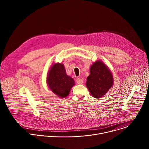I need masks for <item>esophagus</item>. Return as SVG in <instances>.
Segmentation results:
<instances>
[{"instance_id": "1", "label": "esophagus", "mask_w": 149, "mask_h": 149, "mask_svg": "<svg viewBox=\"0 0 149 149\" xmlns=\"http://www.w3.org/2000/svg\"><path fill=\"white\" fill-rule=\"evenodd\" d=\"M76 82H77V84H81L83 82V79L81 78H77L76 79Z\"/></svg>"}]
</instances>
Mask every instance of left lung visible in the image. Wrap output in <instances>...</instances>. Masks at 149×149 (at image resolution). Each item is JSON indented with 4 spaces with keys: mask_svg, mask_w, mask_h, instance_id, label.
<instances>
[{
    "mask_svg": "<svg viewBox=\"0 0 149 149\" xmlns=\"http://www.w3.org/2000/svg\"><path fill=\"white\" fill-rule=\"evenodd\" d=\"M90 74L87 77L86 86L94 98H101L112 87L114 80L109 67L98 60L90 67Z\"/></svg>",
    "mask_w": 149,
    "mask_h": 149,
    "instance_id": "8db88e82",
    "label": "left lung"
}]
</instances>
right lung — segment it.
<instances>
[{
  "instance_id": "obj_1",
  "label": "right lung",
  "mask_w": 149,
  "mask_h": 149,
  "mask_svg": "<svg viewBox=\"0 0 149 149\" xmlns=\"http://www.w3.org/2000/svg\"><path fill=\"white\" fill-rule=\"evenodd\" d=\"M47 83L50 90L61 98L68 95L75 85L73 78L67 75L64 66L60 63L52 65L48 73Z\"/></svg>"
}]
</instances>
